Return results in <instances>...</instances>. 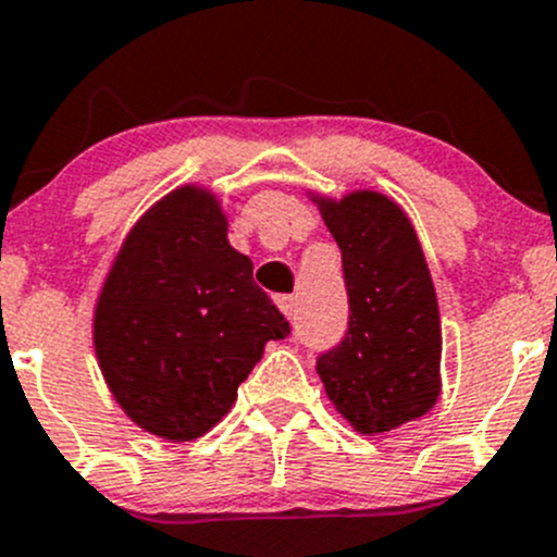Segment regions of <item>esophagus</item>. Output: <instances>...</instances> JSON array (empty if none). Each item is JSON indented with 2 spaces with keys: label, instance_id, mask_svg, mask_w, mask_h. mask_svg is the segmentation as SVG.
I'll return each instance as SVG.
<instances>
[{
  "label": "esophagus",
  "instance_id": "esophagus-1",
  "mask_svg": "<svg viewBox=\"0 0 557 557\" xmlns=\"http://www.w3.org/2000/svg\"><path fill=\"white\" fill-rule=\"evenodd\" d=\"M276 306L281 308V313H284V317H295L297 297L295 295H278L276 297Z\"/></svg>",
  "mask_w": 557,
  "mask_h": 557
}]
</instances>
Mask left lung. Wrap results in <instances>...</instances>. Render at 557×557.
Wrapping results in <instances>:
<instances>
[{
    "label": "left lung",
    "instance_id": "obj_1",
    "mask_svg": "<svg viewBox=\"0 0 557 557\" xmlns=\"http://www.w3.org/2000/svg\"><path fill=\"white\" fill-rule=\"evenodd\" d=\"M343 255L346 337L317 372L335 410L362 434L426 416L440 397L443 332L429 265L410 220L392 198L357 190L317 198Z\"/></svg>",
    "mask_w": 557,
    "mask_h": 557
}]
</instances>
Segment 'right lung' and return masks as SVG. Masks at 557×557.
<instances>
[{"label": "right lung", "instance_id": "obj_1", "mask_svg": "<svg viewBox=\"0 0 557 557\" xmlns=\"http://www.w3.org/2000/svg\"><path fill=\"white\" fill-rule=\"evenodd\" d=\"M289 335L209 190L185 185L131 227L101 286L94 346L125 416L190 443L222 421L268 341Z\"/></svg>", "mask_w": 557, "mask_h": 557}]
</instances>
